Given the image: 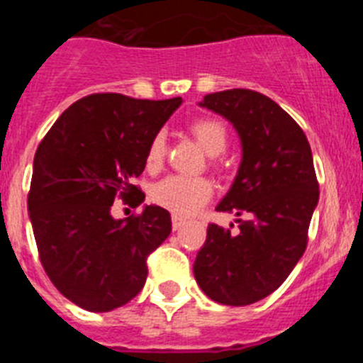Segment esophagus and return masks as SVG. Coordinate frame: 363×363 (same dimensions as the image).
Masks as SVG:
<instances>
[{"instance_id":"obj_1","label":"esophagus","mask_w":363,"mask_h":363,"mask_svg":"<svg viewBox=\"0 0 363 363\" xmlns=\"http://www.w3.org/2000/svg\"><path fill=\"white\" fill-rule=\"evenodd\" d=\"M185 223H187V221H185V218L178 216V214H172V229H174V230L182 229Z\"/></svg>"}]
</instances>
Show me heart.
Listing matches in <instances>:
<instances>
[{"instance_id": "heart-1", "label": "heart", "mask_w": 363, "mask_h": 363, "mask_svg": "<svg viewBox=\"0 0 363 363\" xmlns=\"http://www.w3.org/2000/svg\"><path fill=\"white\" fill-rule=\"evenodd\" d=\"M201 149L209 156H218L227 147V129L214 118H198L189 125ZM165 158V134L156 133L150 138L145 152V165L149 171H158ZM213 196V184L201 176H167L152 187L150 198L156 205L179 216H191L200 211Z\"/></svg>"}]
</instances>
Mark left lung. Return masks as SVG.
I'll return each instance as SVG.
<instances>
[{"label": "left lung", "mask_w": 363, "mask_h": 363, "mask_svg": "<svg viewBox=\"0 0 363 363\" xmlns=\"http://www.w3.org/2000/svg\"><path fill=\"white\" fill-rule=\"evenodd\" d=\"M200 107L230 121L242 142L238 174L216 207L240 216V230L211 223L192 271L211 300L249 306L274 293L306 251L320 196L313 152L300 125L259 92H214Z\"/></svg>", "instance_id": "8db88e82"}]
</instances>
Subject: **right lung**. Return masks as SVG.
<instances>
[{
  "mask_svg": "<svg viewBox=\"0 0 363 363\" xmlns=\"http://www.w3.org/2000/svg\"><path fill=\"white\" fill-rule=\"evenodd\" d=\"M182 98L136 99L114 92L70 105L40 143L32 167L28 214L41 265L60 293L92 313L125 306L143 289L147 256L171 234V214L145 205L116 220L120 194L145 200L133 178L145 169L150 138Z\"/></svg>",
  "mask_w": 363,
  "mask_h": 363,
  "instance_id": "add662e5",
  "label": "right lung"
}]
</instances>
